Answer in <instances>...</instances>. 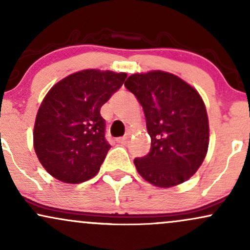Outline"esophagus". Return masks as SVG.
<instances>
[{"mask_svg":"<svg viewBox=\"0 0 250 250\" xmlns=\"http://www.w3.org/2000/svg\"><path fill=\"white\" fill-rule=\"evenodd\" d=\"M128 140H129V137H120V138H117V142L121 143V144H127Z\"/></svg>","mask_w":250,"mask_h":250,"instance_id":"obj_1","label":"esophagus"}]
</instances>
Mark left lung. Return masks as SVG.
Instances as JSON below:
<instances>
[{"label":"left lung","instance_id":"left-lung-1","mask_svg":"<svg viewBox=\"0 0 250 250\" xmlns=\"http://www.w3.org/2000/svg\"><path fill=\"white\" fill-rule=\"evenodd\" d=\"M125 86L143 107L151 138L149 154L134 159L137 172L157 188L190 179L203 164L209 142L208 117L199 93L164 71L133 74Z\"/></svg>","mask_w":250,"mask_h":250}]
</instances>
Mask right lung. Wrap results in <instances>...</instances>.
<instances>
[{"label": "right lung", "instance_id": "add662e5", "mask_svg": "<svg viewBox=\"0 0 250 250\" xmlns=\"http://www.w3.org/2000/svg\"><path fill=\"white\" fill-rule=\"evenodd\" d=\"M127 73L83 70L58 81L45 95L34 128V148L45 170L60 182L93 178L110 146L100 109Z\"/></svg>", "mask_w": 250, "mask_h": 250}]
</instances>
